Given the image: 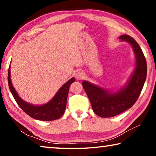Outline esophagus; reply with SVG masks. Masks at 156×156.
I'll list each match as a JSON object with an SVG mask.
<instances>
[{
	"label": "esophagus",
	"mask_w": 156,
	"mask_h": 156,
	"mask_svg": "<svg viewBox=\"0 0 156 156\" xmlns=\"http://www.w3.org/2000/svg\"><path fill=\"white\" fill-rule=\"evenodd\" d=\"M84 77V73L83 72H81V71H78V72L75 73V78L76 80H83Z\"/></svg>",
	"instance_id": "1"
}]
</instances>
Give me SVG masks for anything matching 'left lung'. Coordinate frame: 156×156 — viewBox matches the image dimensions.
<instances>
[{
  "label": "left lung",
  "instance_id": "obj_1",
  "mask_svg": "<svg viewBox=\"0 0 156 156\" xmlns=\"http://www.w3.org/2000/svg\"><path fill=\"white\" fill-rule=\"evenodd\" d=\"M119 38L131 44L136 57L135 71L127 85L112 94L87 81L82 83L94 113L102 118L113 117L133 106L141 93L147 78L146 58L138 43L128 35H122Z\"/></svg>",
  "mask_w": 156,
  "mask_h": 156
}]
</instances>
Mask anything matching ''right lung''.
Instances as JSON below:
<instances>
[{"label": "right lung", "mask_w": 156, "mask_h": 156, "mask_svg": "<svg viewBox=\"0 0 156 156\" xmlns=\"http://www.w3.org/2000/svg\"><path fill=\"white\" fill-rule=\"evenodd\" d=\"M7 80H8L10 91L12 92L16 102H17L18 106L21 108V109L30 117L42 121L57 120L63 115L66 109L69 86L72 83L75 82L74 78H71L62 87H60L56 96L53 98V99L50 100L48 103L41 105V106H35V105H32L25 102L18 96L17 92L16 91L11 82L10 66L8 70Z\"/></svg>", "instance_id": "obj_1"}]
</instances>
